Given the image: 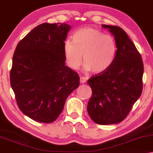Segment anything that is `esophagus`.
Here are the masks:
<instances>
[{
    "instance_id": "obj_1",
    "label": "esophagus",
    "mask_w": 153,
    "mask_h": 153,
    "mask_svg": "<svg viewBox=\"0 0 153 153\" xmlns=\"http://www.w3.org/2000/svg\"><path fill=\"white\" fill-rule=\"evenodd\" d=\"M86 80L87 79H86L85 77H84V76H81V77H80V82H81V83H85Z\"/></svg>"
}]
</instances>
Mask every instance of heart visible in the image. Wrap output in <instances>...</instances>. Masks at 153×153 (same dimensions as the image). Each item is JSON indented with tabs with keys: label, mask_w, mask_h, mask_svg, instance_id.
<instances>
[{
	"label": "heart",
	"mask_w": 153,
	"mask_h": 153,
	"mask_svg": "<svg viewBox=\"0 0 153 153\" xmlns=\"http://www.w3.org/2000/svg\"><path fill=\"white\" fill-rule=\"evenodd\" d=\"M117 51L114 37L91 27L77 30L72 36V41L68 39L63 44L65 59L70 68H79L83 55L85 70H91L96 74L105 72L111 66Z\"/></svg>",
	"instance_id": "b5f03b06"
}]
</instances>
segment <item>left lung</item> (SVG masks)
Segmentation results:
<instances>
[{"instance_id": "obj_1", "label": "left lung", "mask_w": 153, "mask_h": 153, "mask_svg": "<svg viewBox=\"0 0 153 153\" xmlns=\"http://www.w3.org/2000/svg\"><path fill=\"white\" fill-rule=\"evenodd\" d=\"M114 36L117 51L113 64L88 80L92 95L88 112L95 123H120L128 116L142 91V56L126 32L117 26L102 25Z\"/></svg>"}]
</instances>
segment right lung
I'll return each mask as SVG.
<instances>
[{
	"label": "right lung",
	"instance_id": "obj_1",
	"mask_svg": "<svg viewBox=\"0 0 153 153\" xmlns=\"http://www.w3.org/2000/svg\"><path fill=\"white\" fill-rule=\"evenodd\" d=\"M70 29L64 23L39 25L14 52L11 86L21 111L37 122L55 121L79 85L78 73L65 65L63 44Z\"/></svg>",
	"mask_w": 153,
	"mask_h": 153
}]
</instances>
